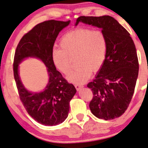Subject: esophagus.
<instances>
[{
	"instance_id": "1",
	"label": "esophagus",
	"mask_w": 148,
	"mask_h": 148,
	"mask_svg": "<svg viewBox=\"0 0 148 148\" xmlns=\"http://www.w3.org/2000/svg\"><path fill=\"white\" fill-rule=\"evenodd\" d=\"M74 86H75L76 90H80V88L83 87V85H81V84H74Z\"/></svg>"
}]
</instances>
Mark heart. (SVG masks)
<instances>
[{"mask_svg":"<svg viewBox=\"0 0 148 148\" xmlns=\"http://www.w3.org/2000/svg\"><path fill=\"white\" fill-rule=\"evenodd\" d=\"M61 49L51 51V60L58 70L68 74L71 70V58L76 57L78 67L68 76L70 82L82 84L99 71L105 62L108 39L103 31L88 27H78L67 32L60 40Z\"/></svg>","mask_w":148,"mask_h":148,"instance_id":"obj_1","label":"heart"}]
</instances>
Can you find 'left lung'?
I'll use <instances>...</instances> for the list:
<instances>
[{
  "instance_id": "8db88e82",
  "label": "left lung",
  "mask_w": 148,
  "mask_h": 148,
  "mask_svg": "<svg viewBox=\"0 0 148 148\" xmlns=\"http://www.w3.org/2000/svg\"><path fill=\"white\" fill-rule=\"evenodd\" d=\"M80 21L101 28L108 39L105 62L95 79L87 84L93 95L89 108L99 119H116L129 107L138 76L135 43L129 32L109 15L80 16L76 25Z\"/></svg>"
}]
</instances>
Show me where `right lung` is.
<instances>
[{
    "instance_id": "1",
    "label": "right lung",
    "mask_w": 148,
    "mask_h": 148,
    "mask_svg": "<svg viewBox=\"0 0 148 148\" xmlns=\"http://www.w3.org/2000/svg\"><path fill=\"white\" fill-rule=\"evenodd\" d=\"M70 23L54 19L45 21L33 27L21 38L13 60V74L21 103L31 117L46 126L64 122L68 116L70 101L76 90L56 70L51 60V51L59 33ZM40 58L47 68L49 83L42 92L32 94L25 89L18 74V64L24 58Z\"/></svg>"
}]
</instances>
